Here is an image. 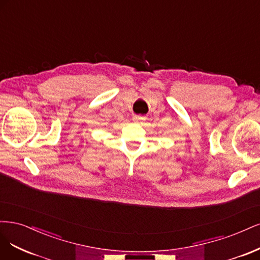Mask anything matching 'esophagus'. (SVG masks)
<instances>
[{"label":"esophagus","mask_w":260,"mask_h":260,"mask_svg":"<svg viewBox=\"0 0 260 260\" xmlns=\"http://www.w3.org/2000/svg\"><path fill=\"white\" fill-rule=\"evenodd\" d=\"M145 118H144V116H140V115H135V116H134V120H135V121H139V120H144Z\"/></svg>","instance_id":"1"}]
</instances>
